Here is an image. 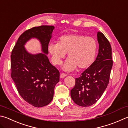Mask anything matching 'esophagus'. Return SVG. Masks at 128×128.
Segmentation results:
<instances>
[{
  "label": "esophagus",
  "instance_id": "1",
  "mask_svg": "<svg viewBox=\"0 0 128 128\" xmlns=\"http://www.w3.org/2000/svg\"><path fill=\"white\" fill-rule=\"evenodd\" d=\"M67 76V74H65V73H62L60 74V77L61 78H64L65 77V76Z\"/></svg>",
  "mask_w": 128,
  "mask_h": 128
}]
</instances>
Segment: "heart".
<instances>
[{
    "label": "heart",
    "instance_id": "b5f03b06",
    "mask_svg": "<svg viewBox=\"0 0 128 128\" xmlns=\"http://www.w3.org/2000/svg\"><path fill=\"white\" fill-rule=\"evenodd\" d=\"M97 50V42L92 37L72 34L60 36L58 42H50L48 46L51 61L59 65L68 53V58L62 66L65 70L71 71L78 66L87 68L94 62Z\"/></svg>",
    "mask_w": 128,
    "mask_h": 128
}]
</instances>
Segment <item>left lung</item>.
<instances>
[{
	"label": "left lung",
	"instance_id": "8db88e82",
	"mask_svg": "<svg viewBox=\"0 0 128 128\" xmlns=\"http://www.w3.org/2000/svg\"><path fill=\"white\" fill-rule=\"evenodd\" d=\"M98 53L95 61L76 78V84L70 90L72 99L83 107L92 105L100 98L108 84L112 66L111 45L104 34H97Z\"/></svg>",
	"mask_w": 128,
	"mask_h": 128
}]
</instances>
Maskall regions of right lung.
Returning a JSON list of instances; mask_svg holds the SVG:
<instances>
[{
    "instance_id": "right-lung-1",
    "label": "right lung",
    "mask_w": 128,
    "mask_h": 128,
    "mask_svg": "<svg viewBox=\"0 0 128 128\" xmlns=\"http://www.w3.org/2000/svg\"><path fill=\"white\" fill-rule=\"evenodd\" d=\"M54 29L53 26H41L26 30L18 38L10 56L11 77L18 93L38 108L52 101L55 86L59 82V72L46 55ZM32 38L40 41L43 53L32 54L25 50L24 45Z\"/></svg>"
}]
</instances>
